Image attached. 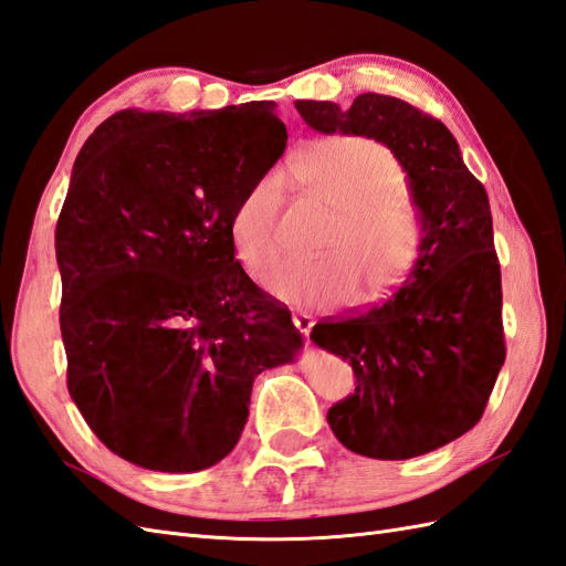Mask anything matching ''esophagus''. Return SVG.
I'll use <instances>...</instances> for the list:
<instances>
[{"mask_svg": "<svg viewBox=\"0 0 566 566\" xmlns=\"http://www.w3.org/2000/svg\"><path fill=\"white\" fill-rule=\"evenodd\" d=\"M294 325H296V329L301 332V335H311V329H313V315H308V313H296L294 315Z\"/></svg>", "mask_w": 566, "mask_h": 566, "instance_id": "obj_1", "label": "esophagus"}]
</instances>
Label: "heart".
Here are the masks:
<instances>
[{"label":"heart","instance_id":"1","mask_svg":"<svg viewBox=\"0 0 566 566\" xmlns=\"http://www.w3.org/2000/svg\"><path fill=\"white\" fill-rule=\"evenodd\" d=\"M294 177L337 212L317 263H286L265 289L289 306H352L370 284L387 298L411 280L426 245V217L403 186V167L387 145L360 136H332L311 145L292 163ZM282 177L268 171L249 186L229 220V237L241 265L253 277L274 265Z\"/></svg>","mask_w":566,"mask_h":566}]
</instances>
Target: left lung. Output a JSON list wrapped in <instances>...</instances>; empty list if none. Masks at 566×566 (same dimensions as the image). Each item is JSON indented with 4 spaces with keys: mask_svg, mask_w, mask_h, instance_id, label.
I'll return each instance as SVG.
<instances>
[{
    "mask_svg": "<svg viewBox=\"0 0 566 566\" xmlns=\"http://www.w3.org/2000/svg\"><path fill=\"white\" fill-rule=\"evenodd\" d=\"M296 109L321 134L387 145L426 217L411 280L380 306L311 332L356 375L354 395L327 411V423L360 457L428 454L481 421L506 356L488 193L449 128L399 97L364 93L349 109L298 99Z\"/></svg>",
    "mask_w": 566,
    "mask_h": 566,
    "instance_id": "1",
    "label": "left lung"
}]
</instances>
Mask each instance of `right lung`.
Masks as SVG:
<instances>
[{"mask_svg":"<svg viewBox=\"0 0 566 566\" xmlns=\"http://www.w3.org/2000/svg\"><path fill=\"white\" fill-rule=\"evenodd\" d=\"M286 148L272 99L122 109L81 148L54 249L66 387L136 467L191 473L237 447L253 380L294 364L292 313L234 258L229 220Z\"/></svg>","mask_w":566,"mask_h":566,"instance_id":"right-lung-1","label":"right lung"}]
</instances>
